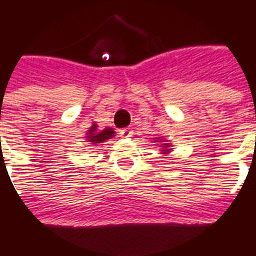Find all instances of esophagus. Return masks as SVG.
<instances>
[{"mask_svg": "<svg viewBox=\"0 0 256 256\" xmlns=\"http://www.w3.org/2000/svg\"><path fill=\"white\" fill-rule=\"evenodd\" d=\"M120 136H124V138H128V136H132V132L130 128H122V130H120Z\"/></svg>", "mask_w": 256, "mask_h": 256, "instance_id": "obj_1", "label": "esophagus"}]
</instances>
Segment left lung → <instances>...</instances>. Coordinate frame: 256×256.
Here are the masks:
<instances>
[{
  "mask_svg": "<svg viewBox=\"0 0 256 256\" xmlns=\"http://www.w3.org/2000/svg\"><path fill=\"white\" fill-rule=\"evenodd\" d=\"M153 140L154 144H158V148H161V154H168L172 152V145L170 142L166 141V140H164L162 136H156V138H152Z\"/></svg>",
  "mask_w": 256,
  "mask_h": 256,
  "instance_id": "1",
  "label": "left lung"
}]
</instances>
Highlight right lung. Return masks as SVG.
I'll return each mask as SVG.
<instances>
[{"label": "right lung", "mask_w": 256, "mask_h": 256, "mask_svg": "<svg viewBox=\"0 0 256 256\" xmlns=\"http://www.w3.org/2000/svg\"><path fill=\"white\" fill-rule=\"evenodd\" d=\"M112 136H115L114 128H104L103 130H99V126H98L95 122H94L92 126L88 128V132H86V140H87V142H90L91 145L103 144V142L107 141V140H111Z\"/></svg>", "instance_id": "right-lung-1"}]
</instances>
